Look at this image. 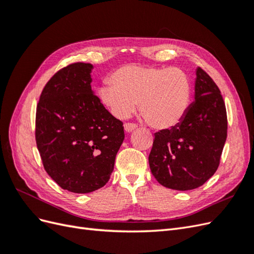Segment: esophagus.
I'll use <instances>...</instances> for the list:
<instances>
[{"label": "esophagus", "instance_id": "34e87169", "mask_svg": "<svg viewBox=\"0 0 254 254\" xmlns=\"http://www.w3.org/2000/svg\"><path fill=\"white\" fill-rule=\"evenodd\" d=\"M136 125L135 124H132V123H126V124L124 125V129L126 132H132L134 129H136Z\"/></svg>", "mask_w": 254, "mask_h": 254}]
</instances>
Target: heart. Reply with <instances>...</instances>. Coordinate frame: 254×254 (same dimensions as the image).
<instances>
[{
    "label": "heart",
    "mask_w": 254,
    "mask_h": 254,
    "mask_svg": "<svg viewBox=\"0 0 254 254\" xmlns=\"http://www.w3.org/2000/svg\"><path fill=\"white\" fill-rule=\"evenodd\" d=\"M110 82L99 87L97 95L119 119L130 117L139 103L147 124L165 130L178 125L189 110L191 86L180 67L125 65L111 74Z\"/></svg>",
    "instance_id": "b5f03b06"
}]
</instances>
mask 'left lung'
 Returning a JSON list of instances; mask_svg holds the SVG:
<instances>
[{
	"label": "left lung",
	"mask_w": 254,
	"mask_h": 254,
	"mask_svg": "<svg viewBox=\"0 0 254 254\" xmlns=\"http://www.w3.org/2000/svg\"><path fill=\"white\" fill-rule=\"evenodd\" d=\"M227 112L216 83L196 70L195 101L178 125L155 133L148 161L151 174L165 188L190 190L217 171L227 139Z\"/></svg>",
	"instance_id": "8db88e82"
}]
</instances>
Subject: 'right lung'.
<instances>
[{"instance_id":"obj_1","label":"right lung","mask_w":254,"mask_h":254,"mask_svg":"<svg viewBox=\"0 0 254 254\" xmlns=\"http://www.w3.org/2000/svg\"><path fill=\"white\" fill-rule=\"evenodd\" d=\"M91 64L61 68L45 84L36 112L44 170L60 188L86 194L109 181L124 141L123 123L91 88Z\"/></svg>"}]
</instances>
